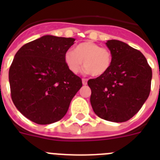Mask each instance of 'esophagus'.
Listing matches in <instances>:
<instances>
[{"label":"esophagus","instance_id":"1","mask_svg":"<svg viewBox=\"0 0 160 160\" xmlns=\"http://www.w3.org/2000/svg\"><path fill=\"white\" fill-rule=\"evenodd\" d=\"M82 84L83 85L87 84V78H82Z\"/></svg>","mask_w":160,"mask_h":160}]
</instances>
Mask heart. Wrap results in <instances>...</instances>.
<instances>
[{
    "label": "heart",
    "mask_w": 160,
    "mask_h": 160,
    "mask_svg": "<svg viewBox=\"0 0 160 160\" xmlns=\"http://www.w3.org/2000/svg\"><path fill=\"white\" fill-rule=\"evenodd\" d=\"M65 63L71 73H77L82 66L93 76L104 75L112 64V54L107 48L92 42L78 44L73 50H68L64 56Z\"/></svg>",
    "instance_id": "1"
}]
</instances>
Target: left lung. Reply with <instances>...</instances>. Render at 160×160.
<instances>
[{
	"instance_id": "8db88e82",
	"label": "left lung",
	"mask_w": 160,
	"mask_h": 160,
	"mask_svg": "<svg viewBox=\"0 0 160 160\" xmlns=\"http://www.w3.org/2000/svg\"><path fill=\"white\" fill-rule=\"evenodd\" d=\"M112 64L104 75L90 79V103L102 119L126 122L138 112L151 91L152 70L138 49L118 40L106 43Z\"/></svg>"
}]
</instances>
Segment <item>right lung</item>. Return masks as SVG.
<instances>
[{
  "mask_svg": "<svg viewBox=\"0 0 160 160\" xmlns=\"http://www.w3.org/2000/svg\"><path fill=\"white\" fill-rule=\"evenodd\" d=\"M71 38L46 35L26 43L17 52L8 71L15 107L32 122L46 125L59 121L82 82L68 70L65 53Z\"/></svg>",
  "mask_w": 160,
  "mask_h": 160,
  "instance_id": "right-lung-1",
  "label": "right lung"
}]
</instances>
